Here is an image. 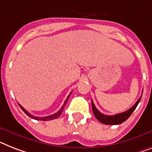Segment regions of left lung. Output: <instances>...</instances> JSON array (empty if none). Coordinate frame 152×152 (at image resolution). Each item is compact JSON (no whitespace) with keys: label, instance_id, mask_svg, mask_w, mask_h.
Returning <instances> with one entry per match:
<instances>
[{"label":"left lung","instance_id":"left-lung-1","mask_svg":"<svg viewBox=\"0 0 152 152\" xmlns=\"http://www.w3.org/2000/svg\"><path fill=\"white\" fill-rule=\"evenodd\" d=\"M141 99V96L140 97L137 101L136 102V103L132 106V107L129 109L128 110H126L125 112L121 113H118L114 115V116H106L104 114L101 113L99 110L96 109V107L94 105L93 102L91 101V106H92V111L99 121L104 124H107V125H116V124H120L124 123V121H126L127 119L130 117V116L132 114V113L134 111L136 107L137 106L138 103L140 102Z\"/></svg>","mask_w":152,"mask_h":152}]
</instances>
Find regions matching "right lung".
I'll list each match as a JSON object with an SVG mask.
<instances>
[{
	"label": "right lung",
	"mask_w": 152,
	"mask_h": 152,
	"mask_svg": "<svg viewBox=\"0 0 152 152\" xmlns=\"http://www.w3.org/2000/svg\"><path fill=\"white\" fill-rule=\"evenodd\" d=\"M71 93H70V95H69V96H67V99L65 100V102H64V105H63V106H62V107H61V110H59L58 112H56V113H54V114H52V115H50V116H44V117H38V116H32V115H31V114H30L28 112V111H26V110H25V109H24V108L22 107V106H21V105H19V106H20V107H21V109H22V110H23V111H24V113H26V115H27V116H29V117H31V118L34 119V120H43V121H46V120H54V119L57 118V117H58V116H61V113H63V110H64V106H65V105H66V103H67V100H68L69 97H70V96H71Z\"/></svg>",
	"instance_id": "right-lung-1"
}]
</instances>
